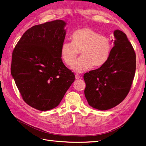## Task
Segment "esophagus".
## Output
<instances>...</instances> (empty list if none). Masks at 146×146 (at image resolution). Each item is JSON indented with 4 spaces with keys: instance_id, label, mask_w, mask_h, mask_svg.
<instances>
[{
    "instance_id": "34e87169",
    "label": "esophagus",
    "mask_w": 146,
    "mask_h": 146,
    "mask_svg": "<svg viewBox=\"0 0 146 146\" xmlns=\"http://www.w3.org/2000/svg\"><path fill=\"white\" fill-rule=\"evenodd\" d=\"M80 78V76H79V75H77V74L76 75V79H77V80H78V79H79Z\"/></svg>"
}]
</instances>
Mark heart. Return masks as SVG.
Wrapping results in <instances>:
<instances>
[{
    "label": "heart",
    "mask_w": 146,
    "mask_h": 146,
    "mask_svg": "<svg viewBox=\"0 0 146 146\" xmlns=\"http://www.w3.org/2000/svg\"><path fill=\"white\" fill-rule=\"evenodd\" d=\"M72 42H64L61 46L60 55L64 63L71 66L78 54L80 56L72 66L74 71L82 73L90 68L103 65L110 55L112 44L110 39L100 35L90 28H83L72 35Z\"/></svg>",
    "instance_id": "obj_1"
}]
</instances>
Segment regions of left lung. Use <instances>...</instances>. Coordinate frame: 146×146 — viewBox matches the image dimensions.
<instances>
[{
	"mask_svg": "<svg viewBox=\"0 0 146 146\" xmlns=\"http://www.w3.org/2000/svg\"><path fill=\"white\" fill-rule=\"evenodd\" d=\"M114 47L107 61L83 76L88 104L99 110L111 109L129 94L135 77L136 54L126 35L114 31Z\"/></svg>",
	"mask_w": 146,
	"mask_h": 146,
	"instance_id": "obj_1",
	"label": "left lung"
}]
</instances>
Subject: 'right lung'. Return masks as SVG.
<instances>
[{
	"mask_svg": "<svg viewBox=\"0 0 146 146\" xmlns=\"http://www.w3.org/2000/svg\"><path fill=\"white\" fill-rule=\"evenodd\" d=\"M66 25L56 20L33 26L13 52L11 72L16 85L25 102L40 111L57 107L75 80L60 55Z\"/></svg>",
	"mask_w": 146,
	"mask_h": 146,
	"instance_id": "add662e5",
	"label": "right lung"
}]
</instances>
